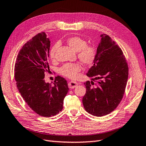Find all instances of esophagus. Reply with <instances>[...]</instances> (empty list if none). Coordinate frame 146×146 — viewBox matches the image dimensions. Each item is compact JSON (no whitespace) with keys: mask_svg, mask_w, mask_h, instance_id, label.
Listing matches in <instances>:
<instances>
[{"mask_svg":"<svg viewBox=\"0 0 146 146\" xmlns=\"http://www.w3.org/2000/svg\"><path fill=\"white\" fill-rule=\"evenodd\" d=\"M78 86V83L75 82V81H71L68 83V87L70 88H76Z\"/></svg>","mask_w":146,"mask_h":146,"instance_id":"obj_1","label":"esophagus"}]
</instances>
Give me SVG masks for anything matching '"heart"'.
<instances>
[{
  "mask_svg": "<svg viewBox=\"0 0 146 146\" xmlns=\"http://www.w3.org/2000/svg\"><path fill=\"white\" fill-rule=\"evenodd\" d=\"M66 43L71 48L77 52V56L81 63L86 66L92 65L97 57V49L93 45H88L86 40L80 36H74L66 40ZM59 43H55L50 53L51 60H55ZM82 67L78 63H66L61 66L59 72L62 75L70 79H75L81 72Z\"/></svg>",
  "mask_w": 146,
  "mask_h": 146,
  "instance_id": "obj_1",
  "label": "heart"
}]
</instances>
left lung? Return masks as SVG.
I'll return each mask as SVG.
<instances>
[{
	"label": "left lung",
	"instance_id": "obj_1",
	"mask_svg": "<svg viewBox=\"0 0 146 146\" xmlns=\"http://www.w3.org/2000/svg\"><path fill=\"white\" fill-rule=\"evenodd\" d=\"M97 57L87 73L96 83L88 81L83 104L88 113L98 117L111 113L119 104L129 74L127 61L121 48L106 34L101 35Z\"/></svg>",
	"mask_w": 146,
	"mask_h": 146
}]
</instances>
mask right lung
<instances>
[{"label": "right lung", "instance_id": "1", "mask_svg": "<svg viewBox=\"0 0 146 146\" xmlns=\"http://www.w3.org/2000/svg\"><path fill=\"white\" fill-rule=\"evenodd\" d=\"M50 46L46 33H38L22 47L14 68L17 87L23 100L35 113L46 117L63 110L64 98L69 90L63 77L56 76L53 86L44 80L49 70Z\"/></svg>", "mask_w": 146, "mask_h": 146}]
</instances>
